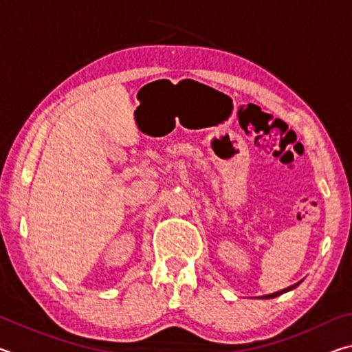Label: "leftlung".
<instances>
[{
    "label": "left lung",
    "instance_id": "left-lung-1",
    "mask_svg": "<svg viewBox=\"0 0 352 352\" xmlns=\"http://www.w3.org/2000/svg\"><path fill=\"white\" fill-rule=\"evenodd\" d=\"M300 283H301V281H300ZM300 283H296V284H294V285H289L287 289H283V290H279V292H273V294L264 295V296H261V298H265V300H270V298H276V296H279V295L285 294V292H289V290H294L295 287H298V285H300Z\"/></svg>",
    "mask_w": 352,
    "mask_h": 352
}]
</instances>
